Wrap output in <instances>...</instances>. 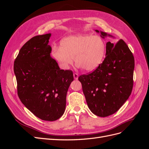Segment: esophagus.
<instances>
[{
	"instance_id": "obj_1",
	"label": "esophagus",
	"mask_w": 149,
	"mask_h": 149,
	"mask_svg": "<svg viewBox=\"0 0 149 149\" xmlns=\"http://www.w3.org/2000/svg\"><path fill=\"white\" fill-rule=\"evenodd\" d=\"M73 76H74V78L75 79H78V74L77 73H74Z\"/></svg>"
}]
</instances>
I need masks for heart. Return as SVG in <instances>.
<instances>
[{"label":"heart","instance_id":"b5f03b06","mask_svg":"<svg viewBox=\"0 0 149 149\" xmlns=\"http://www.w3.org/2000/svg\"><path fill=\"white\" fill-rule=\"evenodd\" d=\"M106 50V43L100 36L78 34L62 40L60 47H54L52 55L64 68L73 63L86 71H91L101 65Z\"/></svg>","mask_w":149,"mask_h":149}]
</instances>
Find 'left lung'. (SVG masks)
<instances>
[{
  "instance_id": "8db88e82",
  "label": "left lung",
  "mask_w": 149,
  "mask_h": 149,
  "mask_svg": "<svg viewBox=\"0 0 149 149\" xmlns=\"http://www.w3.org/2000/svg\"><path fill=\"white\" fill-rule=\"evenodd\" d=\"M101 33L102 38L107 35ZM106 55L95 70L78 78L88 107L100 117L118 111L128 100L134 83V58L124 40L116 44L107 42Z\"/></svg>"
}]
</instances>
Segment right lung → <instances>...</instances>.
<instances>
[{"instance_id":"right-lung-1","label":"right lung","mask_w":149,"mask_h":149,"mask_svg":"<svg viewBox=\"0 0 149 149\" xmlns=\"http://www.w3.org/2000/svg\"><path fill=\"white\" fill-rule=\"evenodd\" d=\"M51 34L35 36L21 48L13 65L17 94L37 118L54 121L64 114L68 89L73 81L70 70H60L50 56Z\"/></svg>"}]
</instances>
